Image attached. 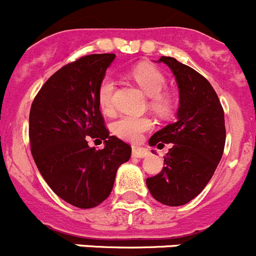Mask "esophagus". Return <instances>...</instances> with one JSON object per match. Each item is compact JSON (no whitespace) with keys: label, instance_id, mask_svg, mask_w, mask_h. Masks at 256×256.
<instances>
[{"label":"esophagus","instance_id":"esophagus-1","mask_svg":"<svg viewBox=\"0 0 256 256\" xmlns=\"http://www.w3.org/2000/svg\"><path fill=\"white\" fill-rule=\"evenodd\" d=\"M149 154L148 149L142 148L140 145H132V156H136V158H144Z\"/></svg>","mask_w":256,"mask_h":256}]
</instances>
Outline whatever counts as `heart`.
Here are the masks:
<instances>
[{
  "label": "heart",
  "mask_w": 256,
  "mask_h": 256,
  "mask_svg": "<svg viewBox=\"0 0 256 256\" xmlns=\"http://www.w3.org/2000/svg\"><path fill=\"white\" fill-rule=\"evenodd\" d=\"M132 79L138 82L145 94L150 96V106L158 114H166L171 111L172 98L168 93H164L167 86V79L164 74L150 65H139L132 70ZM114 80L111 76H106L100 82L98 88V102L104 112L114 110ZM153 122L148 117L122 116L114 121L112 130L117 136L128 142H138L142 134L152 128Z\"/></svg>",
  "instance_id": "b5f03b06"
}]
</instances>
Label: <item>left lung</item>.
<instances>
[{
	"label": "left lung",
	"mask_w": 256,
	"mask_h": 256,
	"mask_svg": "<svg viewBox=\"0 0 256 256\" xmlns=\"http://www.w3.org/2000/svg\"><path fill=\"white\" fill-rule=\"evenodd\" d=\"M178 85L176 121L156 131L152 146L174 144L164 156L166 167L146 178L152 196L164 206H184L200 194L213 176L226 142L224 112L217 93L198 71L162 56Z\"/></svg>",
	"instance_id": "8db88e82"
}]
</instances>
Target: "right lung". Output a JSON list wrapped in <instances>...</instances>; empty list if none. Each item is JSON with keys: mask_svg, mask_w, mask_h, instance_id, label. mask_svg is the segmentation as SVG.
<instances>
[{"mask_svg": "<svg viewBox=\"0 0 256 256\" xmlns=\"http://www.w3.org/2000/svg\"><path fill=\"white\" fill-rule=\"evenodd\" d=\"M114 57L88 54L60 68L38 92L29 114L39 172L54 194L82 209L110 196L117 170L131 156L130 145L110 135L98 102V88ZM90 137L105 146L90 148Z\"/></svg>", "mask_w": 256, "mask_h": 256, "instance_id": "right-lung-1", "label": "right lung"}]
</instances>
